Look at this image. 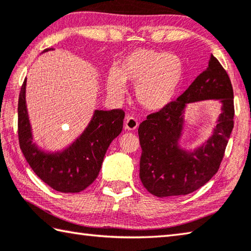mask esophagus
Instances as JSON below:
<instances>
[{"label":"esophagus","mask_w":251,"mask_h":251,"mask_svg":"<svg viewBox=\"0 0 251 251\" xmlns=\"http://www.w3.org/2000/svg\"><path fill=\"white\" fill-rule=\"evenodd\" d=\"M139 126V121L133 117H127L125 124V129L129 131H134Z\"/></svg>","instance_id":"obj_1"}]
</instances>
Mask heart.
<instances>
[{
  "label": "heart",
  "instance_id": "1",
  "mask_svg": "<svg viewBox=\"0 0 251 251\" xmlns=\"http://www.w3.org/2000/svg\"><path fill=\"white\" fill-rule=\"evenodd\" d=\"M181 58L165 51L140 48L119 59L108 73V93L116 98L125 95V84H134L136 102L148 111H160L173 102L183 77Z\"/></svg>",
  "mask_w": 251,
  "mask_h": 251
}]
</instances>
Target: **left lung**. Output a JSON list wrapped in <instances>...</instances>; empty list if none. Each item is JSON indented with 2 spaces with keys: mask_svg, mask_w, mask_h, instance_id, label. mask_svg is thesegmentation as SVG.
Masks as SVG:
<instances>
[{
  "mask_svg": "<svg viewBox=\"0 0 251 251\" xmlns=\"http://www.w3.org/2000/svg\"><path fill=\"white\" fill-rule=\"evenodd\" d=\"M215 100L220 113L211 135L193 149L181 143L190 103ZM234 93L226 71L213 54L209 67L176 101L148 116L139 126L142 149L140 178L159 198L184 196L198 190L214 176L223 159L234 127Z\"/></svg>",
  "mask_w": 251,
  "mask_h": 251,
  "instance_id": "1",
  "label": "left lung"
}]
</instances>
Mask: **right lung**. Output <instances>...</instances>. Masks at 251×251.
Returning a JSON list of instances; mask_svg holds the SVG:
<instances>
[{"instance_id": "obj_1", "label": "right lung", "mask_w": 251, "mask_h": 251, "mask_svg": "<svg viewBox=\"0 0 251 251\" xmlns=\"http://www.w3.org/2000/svg\"><path fill=\"white\" fill-rule=\"evenodd\" d=\"M53 50L49 48L42 53ZM24 81L18 99V139L27 163L42 181L64 193H76L86 189L97 178L103 157L111 142L124 127V110H98L87 126L62 150H44L35 142L26 103Z\"/></svg>"}]
</instances>
